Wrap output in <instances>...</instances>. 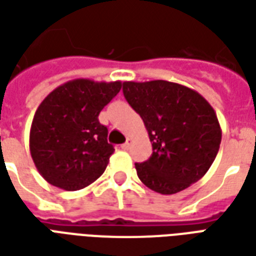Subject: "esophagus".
<instances>
[{
    "label": "esophagus",
    "mask_w": 256,
    "mask_h": 256,
    "mask_svg": "<svg viewBox=\"0 0 256 256\" xmlns=\"http://www.w3.org/2000/svg\"><path fill=\"white\" fill-rule=\"evenodd\" d=\"M130 144H132V142H130V138H128V141H126V142H124V144H122L120 145V148H122V150H128V148H130Z\"/></svg>",
    "instance_id": "obj_1"
}]
</instances>
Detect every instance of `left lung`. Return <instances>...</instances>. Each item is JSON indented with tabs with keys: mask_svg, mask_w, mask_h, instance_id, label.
I'll use <instances>...</instances> for the list:
<instances>
[{
	"mask_svg": "<svg viewBox=\"0 0 256 256\" xmlns=\"http://www.w3.org/2000/svg\"><path fill=\"white\" fill-rule=\"evenodd\" d=\"M123 94L148 130L152 155L136 163L145 186L162 194L198 182L220 150V122L203 96L168 80L123 82Z\"/></svg>",
	"mask_w": 256,
	"mask_h": 256,
	"instance_id": "left-lung-1",
	"label": "left lung"
}]
</instances>
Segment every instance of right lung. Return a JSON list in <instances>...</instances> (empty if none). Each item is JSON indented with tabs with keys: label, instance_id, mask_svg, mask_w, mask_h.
Wrapping results in <instances>:
<instances>
[{
	"label": "right lung",
	"instance_id": "add662e5",
	"mask_svg": "<svg viewBox=\"0 0 256 256\" xmlns=\"http://www.w3.org/2000/svg\"><path fill=\"white\" fill-rule=\"evenodd\" d=\"M120 88V80L74 79L40 104L31 123L30 152L50 185L79 190L104 172L115 150L106 141L108 128L98 122V115Z\"/></svg>",
	"mask_w": 256,
	"mask_h": 256
}]
</instances>
